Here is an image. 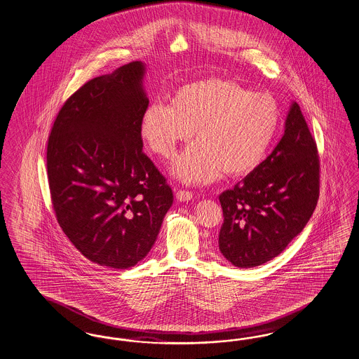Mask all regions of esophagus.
I'll return each mask as SVG.
<instances>
[{
  "instance_id": "obj_1",
  "label": "esophagus",
  "mask_w": 359,
  "mask_h": 359,
  "mask_svg": "<svg viewBox=\"0 0 359 359\" xmlns=\"http://www.w3.org/2000/svg\"><path fill=\"white\" fill-rule=\"evenodd\" d=\"M192 198H194V195H192V192H189V191L179 189V191L176 192V199H177L179 201H191Z\"/></svg>"
}]
</instances>
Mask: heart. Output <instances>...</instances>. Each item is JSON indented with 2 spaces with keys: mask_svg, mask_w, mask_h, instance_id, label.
Returning a JSON list of instances; mask_svg holds the SVG:
<instances>
[{
  "mask_svg": "<svg viewBox=\"0 0 359 359\" xmlns=\"http://www.w3.org/2000/svg\"><path fill=\"white\" fill-rule=\"evenodd\" d=\"M280 114L269 95L252 93L230 80L207 79L180 86L171 104L151 102L140 118L144 143L172 158L194 130L198 142L175 161L173 173L187 184L210 183L222 172L241 177L264 160Z\"/></svg>",
  "mask_w": 359,
  "mask_h": 359,
  "instance_id": "b5f03b06",
  "label": "heart"
}]
</instances>
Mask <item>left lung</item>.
Masks as SVG:
<instances>
[{"mask_svg": "<svg viewBox=\"0 0 359 359\" xmlns=\"http://www.w3.org/2000/svg\"><path fill=\"white\" fill-rule=\"evenodd\" d=\"M319 198L316 140L292 102L285 135L273 152L219 201L224 222L219 250L235 267L250 269L278 257L301 233Z\"/></svg>", "mask_w": 359, "mask_h": 359, "instance_id": "obj_1", "label": "left lung"}]
</instances>
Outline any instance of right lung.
<instances>
[{
	"mask_svg": "<svg viewBox=\"0 0 359 359\" xmlns=\"http://www.w3.org/2000/svg\"><path fill=\"white\" fill-rule=\"evenodd\" d=\"M145 65L89 80L65 101L48 139L58 224L93 263L129 269L147 257L172 205L171 187L143 152Z\"/></svg>",
	"mask_w": 359,
	"mask_h": 359,
	"instance_id": "obj_1",
	"label": "right lung"
}]
</instances>
